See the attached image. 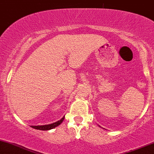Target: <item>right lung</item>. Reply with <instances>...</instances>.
I'll use <instances>...</instances> for the list:
<instances>
[{
	"label": "right lung",
	"mask_w": 154,
	"mask_h": 154,
	"mask_svg": "<svg viewBox=\"0 0 154 154\" xmlns=\"http://www.w3.org/2000/svg\"><path fill=\"white\" fill-rule=\"evenodd\" d=\"M65 116L61 118L59 121L56 122L52 123V124H49V125H38V126H31L32 128L36 129V130H51V129H54L56 127L59 126V125H61V123L62 122L64 119Z\"/></svg>",
	"instance_id": "right-lung-1"
}]
</instances>
